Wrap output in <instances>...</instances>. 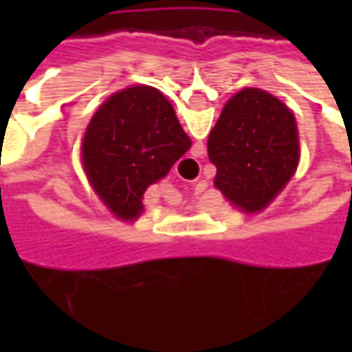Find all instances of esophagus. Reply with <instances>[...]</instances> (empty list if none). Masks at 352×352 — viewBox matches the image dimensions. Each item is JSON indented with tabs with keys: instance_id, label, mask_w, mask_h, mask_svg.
<instances>
[{
	"instance_id": "obj_1",
	"label": "esophagus",
	"mask_w": 352,
	"mask_h": 352,
	"mask_svg": "<svg viewBox=\"0 0 352 352\" xmlns=\"http://www.w3.org/2000/svg\"><path fill=\"white\" fill-rule=\"evenodd\" d=\"M188 162H192V164H196V160H192V158H188Z\"/></svg>"
}]
</instances>
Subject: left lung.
<instances>
[{
  "label": "left lung",
  "mask_w": 352,
  "mask_h": 352,
  "mask_svg": "<svg viewBox=\"0 0 352 352\" xmlns=\"http://www.w3.org/2000/svg\"><path fill=\"white\" fill-rule=\"evenodd\" d=\"M208 156L215 188L239 210H264L288 184L300 160L292 111L272 94L245 88L225 103L211 129Z\"/></svg>",
  "instance_id": "left-lung-1"
}]
</instances>
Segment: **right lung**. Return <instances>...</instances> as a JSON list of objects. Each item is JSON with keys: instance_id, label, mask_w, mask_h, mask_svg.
<instances>
[{"instance_id": "obj_1", "label": "right lung", "mask_w": 352, "mask_h": 352, "mask_svg": "<svg viewBox=\"0 0 352 352\" xmlns=\"http://www.w3.org/2000/svg\"><path fill=\"white\" fill-rule=\"evenodd\" d=\"M192 146L174 107L151 86L113 94L89 121L82 160L88 180L119 219H137L142 194Z\"/></svg>"}]
</instances>
